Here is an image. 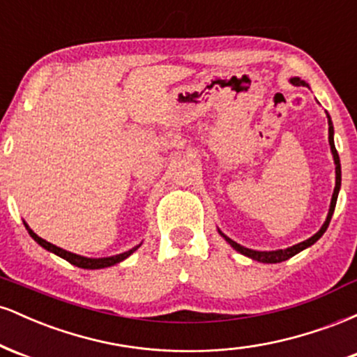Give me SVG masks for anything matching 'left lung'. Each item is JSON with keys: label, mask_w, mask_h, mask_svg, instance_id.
Instances as JSON below:
<instances>
[{"label": "left lung", "mask_w": 357, "mask_h": 357, "mask_svg": "<svg viewBox=\"0 0 357 357\" xmlns=\"http://www.w3.org/2000/svg\"><path fill=\"white\" fill-rule=\"evenodd\" d=\"M290 84L297 85V87H298V85H305V87H309V85H307L304 80L298 79V77H294V79H290ZM327 124H329V146H331V153H333V159H334V165H335V186H334L333 198H331L329 213H327V218H326V221H324L321 230L315 233V235L310 236V238L301 241V243H297V245H292V247L284 248V250H268V252H260V250H252V248H247V247H241L240 243H236V241H233L231 238H228V236L225 235L223 231L218 230L220 235L223 236V238L227 240L228 243H230L231 247L236 250V252L241 253V255L252 258V260L261 261V264H280V261L289 260V258H292L294 255H297V253H301L302 250L312 247L315 241H317L324 235V233H326L327 227H329V223H331V218H333V215H334L335 203H337L339 190H341V161H339V154H337V151H335V146H334V126H333V121H331L329 114H327Z\"/></svg>", "instance_id": "8db88e82"}]
</instances>
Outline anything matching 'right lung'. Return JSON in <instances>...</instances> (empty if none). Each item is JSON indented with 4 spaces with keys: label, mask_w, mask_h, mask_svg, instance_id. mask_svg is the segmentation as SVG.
Segmentation results:
<instances>
[{
    "label": "right lung",
    "mask_w": 357,
    "mask_h": 357,
    "mask_svg": "<svg viewBox=\"0 0 357 357\" xmlns=\"http://www.w3.org/2000/svg\"><path fill=\"white\" fill-rule=\"evenodd\" d=\"M23 223H24V228H26L28 233H30L31 238H33V240L36 241V243L40 245V247H43L45 250H48V252L55 253V255H59L60 258H63V260L70 261L72 265H75V267H79V268L97 270V268H107V267H112V265H116V264H119V261L126 260L127 257L132 255V253L136 252V250H137L139 247H141V243H139L137 247H134V248L127 250V252H124V253H119V255H112V257H102V258H89V257H82V255H77V253L67 252V250H63V248L56 247V245L50 243V241H47V240L40 238V236L36 235V233H35L33 230H31L30 227H28L26 221H23Z\"/></svg>",
    "instance_id": "right-lung-1"
}]
</instances>
